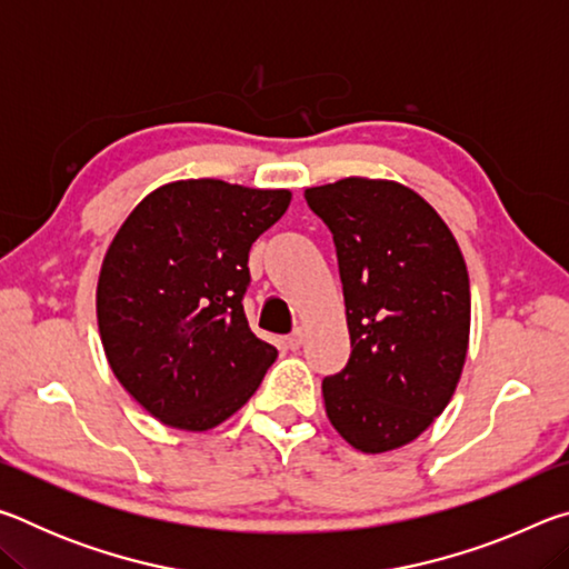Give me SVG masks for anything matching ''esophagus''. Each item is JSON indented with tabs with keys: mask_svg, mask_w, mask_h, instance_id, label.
Returning <instances> with one entry per match:
<instances>
[{
	"mask_svg": "<svg viewBox=\"0 0 569 569\" xmlns=\"http://www.w3.org/2000/svg\"><path fill=\"white\" fill-rule=\"evenodd\" d=\"M301 343H303V329H301V326H298V329L286 339V346L291 351H298V349H301Z\"/></svg>",
	"mask_w": 569,
	"mask_h": 569,
	"instance_id": "34e87169",
	"label": "esophagus"
}]
</instances>
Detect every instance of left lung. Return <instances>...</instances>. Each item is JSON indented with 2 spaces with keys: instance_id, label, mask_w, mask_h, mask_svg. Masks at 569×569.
I'll list each match as a JSON object with an SVG mask.
<instances>
[{
  "instance_id": "obj_1",
  "label": "left lung",
  "mask_w": 569,
  "mask_h": 569,
  "mask_svg": "<svg viewBox=\"0 0 569 569\" xmlns=\"http://www.w3.org/2000/svg\"><path fill=\"white\" fill-rule=\"evenodd\" d=\"M333 233L351 356L323 379L326 417L363 455L427 431L461 377L471 296L457 238L419 192L393 180L343 178L306 188Z\"/></svg>"
}]
</instances>
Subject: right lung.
Listing matches in <instances>:
<instances>
[{
    "instance_id": "right-lung-1",
    "label": "right lung",
    "mask_w": 569,
    "mask_h": 569,
    "mask_svg": "<svg viewBox=\"0 0 569 569\" xmlns=\"http://www.w3.org/2000/svg\"><path fill=\"white\" fill-rule=\"evenodd\" d=\"M288 203L291 190L176 180L114 233L98 278L102 349L124 391L166 427H218L276 361V346L250 331L243 293L248 250Z\"/></svg>"
}]
</instances>
